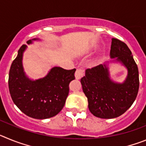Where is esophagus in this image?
<instances>
[{
	"mask_svg": "<svg viewBox=\"0 0 146 146\" xmlns=\"http://www.w3.org/2000/svg\"><path fill=\"white\" fill-rule=\"evenodd\" d=\"M83 74H84V70L83 69H81V68L77 69L75 72V78L77 80H80L83 76Z\"/></svg>",
	"mask_w": 146,
	"mask_h": 146,
	"instance_id": "esophagus-1",
	"label": "esophagus"
}]
</instances>
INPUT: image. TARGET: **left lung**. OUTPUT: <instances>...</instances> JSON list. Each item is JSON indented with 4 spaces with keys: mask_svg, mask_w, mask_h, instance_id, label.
<instances>
[{
    "mask_svg": "<svg viewBox=\"0 0 146 146\" xmlns=\"http://www.w3.org/2000/svg\"><path fill=\"white\" fill-rule=\"evenodd\" d=\"M110 55L111 63H119L127 69V76L122 83L110 78L108 62L87 69L80 80L90 112L94 116L106 119L120 116L131 106L140 85L138 68L124 42L112 38Z\"/></svg>",
    "mask_w": 146,
    "mask_h": 146,
    "instance_id": "8db88e82",
    "label": "left lung"
}]
</instances>
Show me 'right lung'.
I'll return each mask as SVG.
<instances>
[{
  "label": "right lung",
  "mask_w": 146,
  "mask_h": 146,
  "mask_svg": "<svg viewBox=\"0 0 146 146\" xmlns=\"http://www.w3.org/2000/svg\"><path fill=\"white\" fill-rule=\"evenodd\" d=\"M28 40V44L33 41ZM27 45L23 44L13 60L9 74V88L13 102L26 115L36 119H46L60 113L69 94V85L75 79L76 69L66 70L55 66L43 78L30 79L24 72L23 53Z\"/></svg>",
  "instance_id": "add662e5"
}]
</instances>
